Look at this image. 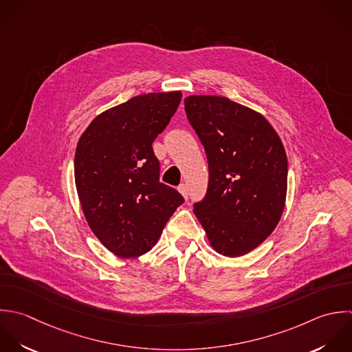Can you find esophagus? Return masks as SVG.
Instances as JSON below:
<instances>
[{
  "mask_svg": "<svg viewBox=\"0 0 352 352\" xmlns=\"http://www.w3.org/2000/svg\"><path fill=\"white\" fill-rule=\"evenodd\" d=\"M178 190H179V193H181L185 199H188V196H189V190H188V186H186L185 184H181V185L178 186Z\"/></svg>",
  "mask_w": 352,
  "mask_h": 352,
  "instance_id": "34e87169",
  "label": "esophagus"
}]
</instances>
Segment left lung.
<instances>
[{
	"mask_svg": "<svg viewBox=\"0 0 352 352\" xmlns=\"http://www.w3.org/2000/svg\"><path fill=\"white\" fill-rule=\"evenodd\" d=\"M185 111L208 162L207 193L193 212L217 252L245 255L272 234L283 215L284 145L265 116L226 97L189 96Z\"/></svg>",
	"mask_w": 352,
	"mask_h": 352,
	"instance_id": "1",
	"label": "left lung"
}]
</instances>
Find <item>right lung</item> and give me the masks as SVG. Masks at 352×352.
Segmentation results:
<instances>
[{
    "label": "right lung",
    "instance_id": "right-lung-1",
    "mask_svg": "<svg viewBox=\"0 0 352 352\" xmlns=\"http://www.w3.org/2000/svg\"><path fill=\"white\" fill-rule=\"evenodd\" d=\"M181 97V91L135 96L94 118L78 141L74 174L85 218L120 258L151 251L185 201L159 181L160 163L152 148Z\"/></svg>",
    "mask_w": 352,
    "mask_h": 352
}]
</instances>
